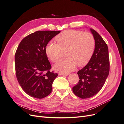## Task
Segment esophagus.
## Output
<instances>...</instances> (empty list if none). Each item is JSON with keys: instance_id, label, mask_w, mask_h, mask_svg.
<instances>
[{"instance_id": "esophagus-1", "label": "esophagus", "mask_w": 124, "mask_h": 124, "mask_svg": "<svg viewBox=\"0 0 124 124\" xmlns=\"http://www.w3.org/2000/svg\"><path fill=\"white\" fill-rule=\"evenodd\" d=\"M61 75H62V76H68L69 74V73H60Z\"/></svg>"}]
</instances>
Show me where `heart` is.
I'll use <instances>...</instances> for the list:
<instances>
[{"label":"heart","instance_id":"b5f03b06","mask_svg":"<svg viewBox=\"0 0 124 124\" xmlns=\"http://www.w3.org/2000/svg\"><path fill=\"white\" fill-rule=\"evenodd\" d=\"M57 44L50 41L46 47V53L53 62L62 57L63 52L67 57L54 66L55 70L63 73L72 71L76 66L84 67L88 63L93 54L95 41L91 33L68 30L56 37Z\"/></svg>","mask_w":124,"mask_h":124}]
</instances>
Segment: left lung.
<instances>
[{
  "instance_id": "obj_1",
  "label": "left lung",
  "mask_w": 124,
  "mask_h": 124,
  "mask_svg": "<svg viewBox=\"0 0 124 124\" xmlns=\"http://www.w3.org/2000/svg\"><path fill=\"white\" fill-rule=\"evenodd\" d=\"M90 31L95 41V51L87 64L78 72L79 82L72 88L74 94L82 99L91 98L100 91L110 70L107 44L95 30Z\"/></svg>"
}]
</instances>
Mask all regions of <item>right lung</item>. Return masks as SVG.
Instances as JSON below:
<instances>
[{
  "label": "right lung",
  "instance_id": "1",
  "mask_svg": "<svg viewBox=\"0 0 124 124\" xmlns=\"http://www.w3.org/2000/svg\"><path fill=\"white\" fill-rule=\"evenodd\" d=\"M60 31H37L21 41L15 54L16 72L22 88L29 96L42 99L52 91L57 73L51 72V66L46 47Z\"/></svg>",
  "mask_w": 124,
  "mask_h": 124
}]
</instances>
